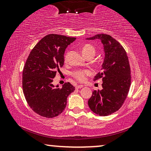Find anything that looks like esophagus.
I'll list each match as a JSON object with an SVG mask.
<instances>
[{
	"label": "esophagus",
	"instance_id": "esophagus-1",
	"mask_svg": "<svg viewBox=\"0 0 151 151\" xmlns=\"http://www.w3.org/2000/svg\"><path fill=\"white\" fill-rule=\"evenodd\" d=\"M83 86H83V85H78L76 86V88H77V89L81 88H83Z\"/></svg>",
	"mask_w": 151,
	"mask_h": 151
}]
</instances>
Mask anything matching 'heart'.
Returning <instances> with one entry per match:
<instances>
[{"instance_id":"heart-1","label":"heart","mask_w":151,"mask_h":151,"mask_svg":"<svg viewBox=\"0 0 151 151\" xmlns=\"http://www.w3.org/2000/svg\"><path fill=\"white\" fill-rule=\"evenodd\" d=\"M82 53L83 55L85 56L86 58L91 55L94 56L95 55V48L90 44H86L83 46L82 47ZM68 59V55H66L65 56V61L66 62ZM91 74V71L88 70H76L73 71V72L71 73V75H72L73 77L76 79V81L79 82H83L86 80V76H89Z\"/></svg>"}]
</instances>
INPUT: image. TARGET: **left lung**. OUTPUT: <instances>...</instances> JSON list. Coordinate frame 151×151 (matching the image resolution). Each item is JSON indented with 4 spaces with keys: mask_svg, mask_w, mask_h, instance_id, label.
Returning <instances> with one entry per match:
<instances>
[{
    "mask_svg": "<svg viewBox=\"0 0 151 151\" xmlns=\"http://www.w3.org/2000/svg\"><path fill=\"white\" fill-rule=\"evenodd\" d=\"M87 39H100L105 51L101 71L94 78L102 79L103 89L93 92L88 104L95 114L107 116L121 108L129 93L131 83L129 58L123 47L111 36L99 34Z\"/></svg>",
    "mask_w": 151,
    "mask_h": 151,
    "instance_id": "left-lung-1",
    "label": "left lung"
}]
</instances>
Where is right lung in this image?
<instances>
[{
  "label": "right lung",
  "mask_w": 151,
  "mask_h": 151,
  "mask_svg": "<svg viewBox=\"0 0 151 151\" xmlns=\"http://www.w3.org/2000/svg\"><path fill=\"white\" fill-rule=\"evenodd\" d=\"M76 38L50 34L30 51L22 71V90L30 109L46 118L58 116L65 109L68 96L75 90L70 83L61 88L53 78L64 65L66 48Z\"/></svg>",
  "instance_id": "add662e5"
}]
</instances>
